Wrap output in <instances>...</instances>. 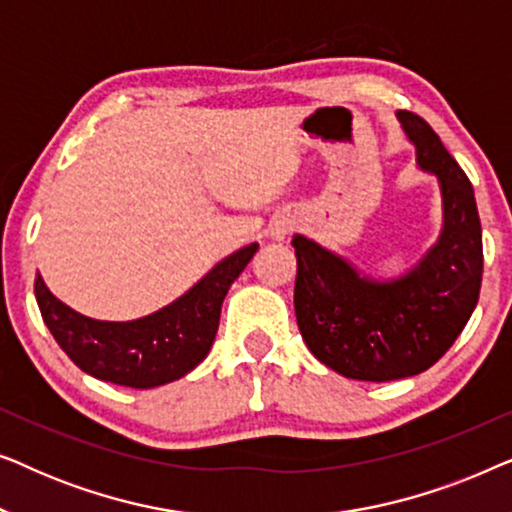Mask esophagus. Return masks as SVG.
<instances>
[{
    "label": "esophagus",
    "mask_w": 512,
    "mask_h": 512,
    "mask_svg": "<svg viewBox=\"0 0 512 512\" xmlns=\"http://www.w3.org/2000/svg\"><path fill=\"white\" fill-rule=\"evenodd\" d=\"M291 230H293V223L291 221H282V223H277V226H275V235L277 237H284L286 233H291Z\"/></svg>",
    "instance_id": "esophagus-1"
}]
</instances>
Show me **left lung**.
<instances>
[{"instance_id": "1", "label": "left lung", "mask_w": 512, "mask_h": 512, "mask_svg": "<svg viewBox=\"0 0 512 512\" xmlns=\"http://www.w3.org/2000/svg\"><path fill=\"white\" fill-rule=\"evenodd\" d=\"M398 121L417 146V163L443 191V235L419 268L377 284L303 235L291 240L300 335L321 363L352 380L424 373L454 345L480 298L482 228L471 181L422 116L398 111Z\"/></svg>"}]
</instances>
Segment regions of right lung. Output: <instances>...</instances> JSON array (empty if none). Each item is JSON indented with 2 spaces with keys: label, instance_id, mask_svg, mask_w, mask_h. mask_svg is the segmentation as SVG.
I'll list each match as a JSON object with an SVG mask.
<instances>
[{
  "label": "right lung",
  "instance_id": "obj_1",
  "mask_svg": "<svg viewBox=\"0 0 512 512\" xmlns=\"http://www.w3.org/2000/svg\"><path fill=\"white\" fill-rule=\"evenodd\" d=\"M256 249L258 244H249L235 251L179 300L137 321L118 324L83 317L53 298L39 275L34 296L48 331L83 373L123 387L149 389L179 380L209 354L223 298Z\"/></svg>",
  "mask_w": 512,
  "mask_h": 512
}]
</instances>
